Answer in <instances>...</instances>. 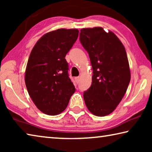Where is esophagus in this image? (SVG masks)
Instances as JSON below:
<instances>
[{
	"label": "esophagus",
	"instance_id": "34e87169",
	"mask_svg": "<svg viewBox=\"0 0 152 152\" xmlns=\"http://www.w3.org/2000/svg\"><path fill=\"white\" fill-rule=\"evenodd\" d=\"M75 80H76V83L78 84V82H79V81H80V77H79V76L76 77V78H75Z\"/></svg>",
	"mask_w": 152,
	"mask_h": 152
}]
</instances>
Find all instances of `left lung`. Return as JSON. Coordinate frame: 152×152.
I'll use <instances>...</instances> for the list:
<instances>
[{
	"label": "left lung",
	"mask_w": 152,
	"mask_h": 152,
	"mask_svg": "<svg viewBox=\"0 0 152 152\" xmlns=\"http://www.w3.org/2000/svg\"><path fill=\"white\" fill-rule=\"evenodd\" d=\"M80 41L93 70L91 86L83 94L84 102L93 115L106 116L121 101L130 82L127 53L119 38L102 27L82 29Z\"/></svg>",
	"instance_id": "obj_1"
}]
</instances>
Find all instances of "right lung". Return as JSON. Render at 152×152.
<instances>
[{
  "mask_svg": "<svg viewBox=\"0 0 152 152\" xmlns=\"http://www.w3.org/2000/svg\"><path fill=\"white\" fill-rule=\"evenodd\" d=\"M76 29H60L43 35L30 53L25 82L37 109L57 115L66 109L76 89L65 57L78 38Z\"/></svg>",
  "mask_w": 152,
  "mask_h": 152,
  "instance_id": "obj_1",
  "label": "right lung"
}]
</instances>
